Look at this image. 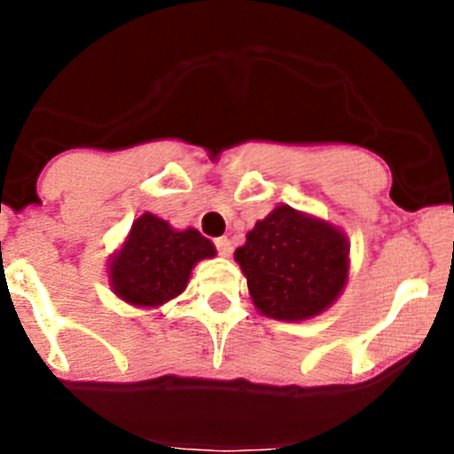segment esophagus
<instances>
[{
	"mask_svg": "<svg viewBox=\"0 0 454 454\" xmlns=\"http://www.w3.org/2000/svg\"><path fill=\"white\" fill-rule=\"evenodd\" d=\"M214 243H215V250H218L223 256L231 254V240L227 239V236H220V239H215Z\"/></svg>",
	"mask_w": 454,
	"mask_h": 454,
	"instance_id": "esophagus-1",
	"label": "esophagus"
}]
</instances>
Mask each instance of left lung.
<instances>
[{"instance_id": "8db88e82", "label": "left lung", "mask_w": 454, "mask_h": 454, "mask_svg": "<svg viewBox=\"0 0 454 454\" xmlns=\"http://www.w3.org/2000/svg\"><path fill=\"white\" fill-rule=\"evenodd\" d=\"M256 311L300 323L334 304L348 284L350 243L336 224L279 204L234 252Z\"/></svg>"}]
</instances>
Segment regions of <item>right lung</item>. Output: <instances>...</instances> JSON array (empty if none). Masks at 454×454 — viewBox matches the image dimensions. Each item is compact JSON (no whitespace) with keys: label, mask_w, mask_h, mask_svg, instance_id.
Here are the masks:
<instances>
[{"label":"right lung","mask_w":454,"mask_h":454,"mask_svg":"<svg viewBox=\"0 0 454 454\" xmlns=\"http://www.w3.org/2000/svg\"><path fill=\"white\" fill-rule=\"evenodd\" d=\"M211 256L215 246L198 230H175L168 220L145 211L111 256L108 284L131 307L156 309L177 298L195 263Z\"/></svg>","instance_id":"obj_1"}]
</instances>
